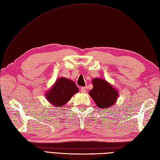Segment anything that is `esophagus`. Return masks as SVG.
Masks as SVG:
<instances>
[{"mask_svg":"<svg viewBox=\"0 0 160 160\" xmlns=\"http://www.w3.org/2000/svg\"><path fill=\"white\" fill-rule=\"evenodd\" d=\"M80 90H81V92H82V93H85V92H86V88H85V87H81Z\"/></svg>","mask_w":160,"mask_h":160,"instance_id":"obj_1","label":"esophagus"}]
</instances>
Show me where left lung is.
Masks as SVG:
<instances>
[{"label": "left lung", "mask_w": 160, "mask_h": 160, "mask_svg": "<svg viewBox=\"0 0 160 160\" xmlns=\"http://www.w3.org/2000/svg\"><path fill=\"white\" fill-rule=\"evenodd\" d=\"M93 88L89 94L100 108H108L113 106L118 98V92L106 80L95 78L92 80Z\"/></svg>", "instance_id": "obj_1"}]
</instances>
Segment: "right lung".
<instances>
[{
  "label": "right lung",
  "instance_id": "right-lung-1",
  "mask_svg": "<svg viewBox=\"0 0 160 160\" xmlns=\"http://www.w3.org/2000/svg\"><path fill=\"white\" fill-rule=\"evenodd\" d=\"M79 92L75 82L64 77L58 79L53 87L45 93L46 99L53 106L62 107Z\"/></svg>",
  "mask_w": 160,
  "mask_h": 160
}]
</instances>
